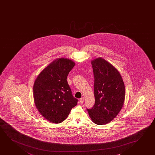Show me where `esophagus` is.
Listing matches in <instances>:
<instances>
[{"mask_svg":"<svg viewBox=\"0 0 155 155\" xmlns=\"http://www.w3.org/2000/svg\"><path fill=\"white\" fill-rule=\"evenodd\" d=\"M79 102H80V103H83L84 102V97H81V98L80 99V100H79Z\"/></svg>","mask_w":155,"mask_h":155,"instance_id":"1","label":"esophagus"}]
</instances>
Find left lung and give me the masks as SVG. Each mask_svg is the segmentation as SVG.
<instances>
[{"mask_svg": "<svg viewBox=\"0 0 155 155\" xmlns=\"http://www.w3.org/2000/svg\"><path fill=\"white\" fill-rule=\"evenodd\" d=\"M95 103L87 109L92 121L104 125L114 119L123 106L125 88L119 72L103 58L92 61Z\"/></svg>", "mask_w": 155, "mask_h": 155, "instance_id": "8db88e82", "label": "left lung"}]
</instances>
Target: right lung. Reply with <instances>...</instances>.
I'll use <instances>...</instances> for the list:
<instances>
[{
  "mask_svg": "<svg viewBox=\"0 0 155 155\" xmlns=\"http://www.w3.org/2000/svg\"><path fill=\"white\" fill-rule=\"evenodd\" d=\"M74 66L69 59L56 60L45 68L35 81L36 107L45 118L53 123L64 121L78 101L73 96L67 81Z\"/></svg>",
  "mask_w": 155,
  "mask_h": 155,
  "instance_id": "right-lung-1",
  "label": "right lung"
}]
</instances>
